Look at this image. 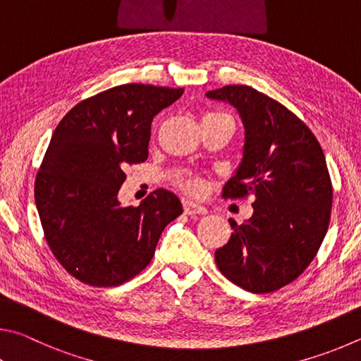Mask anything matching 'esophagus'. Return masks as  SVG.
Masks as SVG:
<instances>
[{"mask_svg": "<svg viewBox=\"0 0 361 361\" xmlns=\"http://www.w3.org/2000/svg\"><path fill=\"white\" fill-rule=\"evenodd\" d=\"M182 206H184V212L187 214V216H204V214L207 212L206 207L193 203V201H188V200H185L184 203H182Z\"/></svg>", "mask_w": 361, "mask_h": 361, "instance_id": "1", "label": "esophagus"}]
</instances>
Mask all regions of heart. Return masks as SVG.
<instances>
[{
	"mask_svg": "<svg viewBox=\"0 0 361 361\" xmlns=\"http://www.w3.org/2000/svg\"><path fill=\"white\" fill-rule=\"evenodd\" d=\"M225 116H228V114L220 112V111H212V112H207L203 118H216V117H225ZM176 184L179 185L182 190L190 195H200L203 192V182H201L198 176H193V174H185V176L177 177Z\"/></svg>",
	"mask_w": 361,
	"mask_h": 361,
	"instance_id": "heart-1",
	"label": "heart"
}]
</instances>
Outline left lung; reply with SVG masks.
I'll return each mask as SVG.
<instances>
[{"mask_svg":"<svg viewBox=\"0 0 361 361\" xmlns=\"http://www.w3.org/2000/svg\"><path fill=\"white\" fill-rule=\"evenodd\" d=\"M206 94L235 106L245 126L241 166L222 197H254L249 222L230 220L231 238L216 250V263L235 286L273 293L305 273L330 225L333 185L324 150L298 116L255 88L225 85Z\"/></svg>","mask_w":361,"mask_h":361,"instance_id":"1","label":"left lung"}]
</instances>
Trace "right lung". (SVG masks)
Returning <instances> with one entry per match:
<instances>
[{
	"instance_id": "right-lung-1",
	"label": "right lung",
	"mask_w": 361,
	"mask_h": 361,
	"mask_svg": "<svg viewBox=\"0 0 361 361\" xmlns=\"http://www.w3.org/2000/svg\"><path fill=\"white\" fill-rule=\"evenodd\" d=\"M184 88L112 87L82 99L60 120L35 180L44 238L74 279L117 287L150 263L161 231L182 214L179 198L157 188L141 204L117 201L125 168L149 157L152 120Z\"/></svg>"
}]
</instances>
